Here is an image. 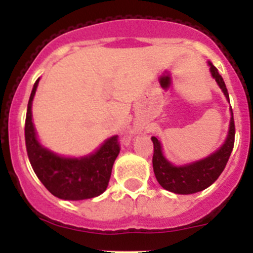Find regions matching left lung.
<instances>
[{
    "label": "left lung",
    "instance_id": "8db88e82",
    "mask_svg": "<svg viewBox=\"0 0 253 253\" xmlns=\"http://www.w3.org/2000/svg\"><path fill=\"white\" fill-rule=\"evenodd\" d=\"M210 72H211V76L215 78L216 84L224 92L225 97L229 100V95H228L223 77L219 75L218 69L211 63H210ZM234 134H236V128H234L233 111H232L231 125H229L227 140L220 147V149H218L215 153L204 158V160L180 167L173 166L163 157L161 143L158 142L157 138L152 137V142H153V158H152L153 171L161 186L171 191V193L182 194V195L198 193V191H202V190L209 187L220 176L228 160H229V156H231L234 146Z\"/></svg>",
    "mask_w": 253,
    "mask_h": 253
}]
</instances>
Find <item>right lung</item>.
Listing matches in <instances>:
<instances>
[{
    "label": "right lung",
    "instance_id": "add662e5",
    "mask_svg": "<svg viewBox=\"0 0 253 253\" xmlns=\"http://www.w3.org/2000/svg\"><path fill=\"white\" fill-rule=\"evenodd\" d=\"M39 80L34 84L25 119V144L31 167L38 178L54 196L63 200H84L106 190L111 169L120 152L118 135H114L97 152L82 158H64L40 146L31 120V102Z\"/></svg>",
    "mask_w": 253,
    "mask_h": 253
}]
</instances>
